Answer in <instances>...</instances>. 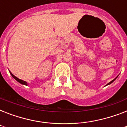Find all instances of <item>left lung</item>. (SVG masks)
Listing matches in <instances>:
<instances>
[{"label": "left lung", "mask_w": 127, "mask_h": 127, "mask_svg": "<svg viewBox=\"0 0 127 127\" xmlns=\"http://www.w3.org/2000/svg\"><path fill=\"white\" fill-rule=\"evenodd\" d=\"M115 80V79H114V80H113L112 81H111V82H109V83H108V84H107V85H109V84H111V83H112V82H113Z\"/></svg>", "instance_id": "1"}]
</instances>
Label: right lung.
Listing matches in <instances>:
<instances>
[{
	"mask_svg": "<svg viewBox=\"0 0 127 127\" xmlns=\"http://www.w3.org/2000/svg\"><path fill=\"white\" fill-rule=\"evenodd\" d=\"M10 74H11V75H12V77L14 78L15 80H17V81L18 82H20V84H24V85H27V84H28V83H27L26 82L24 81V80H22L19 79V78H17V77H16V76H15L14 75V74H12L11 73V72H10Z\"/></svg>",
	"mask_w": 127,
	"mask_h": 127,
	"instance_id": "add662e5",
	"label": "right lung"
}]
</instances>
